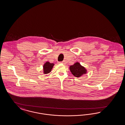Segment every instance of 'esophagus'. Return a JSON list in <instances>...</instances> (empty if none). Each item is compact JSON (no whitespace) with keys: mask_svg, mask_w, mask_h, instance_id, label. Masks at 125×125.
<instances>
[{"mask_svg":"<svg viewBox=\"0 0 125 125\" xmlns=\"http://www.w3.org/2000/svg\"><path fill=\"white\" fill-rule=\"evenodd\" d=\"M59 63H60V64H61V63H62V64H64L65 63V62H64V61H63V62H60Z\"/></svg>","mask_w":125,"mask_h":125,"instance_id":"esophagus-1","label":"esophagus"}]
</instances>
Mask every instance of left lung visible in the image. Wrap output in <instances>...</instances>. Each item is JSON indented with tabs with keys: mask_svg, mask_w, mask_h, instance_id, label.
Masks as SVG:
<instances>
[{
	"mask_svg": "<svg viewBox=\"0 0 125 125\" xmlns=\"http://www.w3.org/2000/svg\"><path fill=\"white\" fill-rule=\"evenodd\" d=\"M70 70L72 74L77 77H79L87 73L86 69L78 62H76L73 65L70 66Z\"/></svg>",
	"mask_w": 125,
	"mask_h": 125,
	"instance_id": "8db88e82",
	"label": "left lung"
}]
</instances>
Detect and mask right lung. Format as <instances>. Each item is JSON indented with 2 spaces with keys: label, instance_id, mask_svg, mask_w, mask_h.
Masks as SVG:
<instances>
[{
  "label": "right lung",
  "instance_id": "add662e5",
  "mask_svg": "<svg viewBox=\"0 0 125 125\" xmlns=\"http://www.w3.org/2000/svg\"><path fill=\"white\" fill-rule=\"evenodd\" d=\"M53 65L54 64L50 63L49 62H46L43 66L44 74H48L51 72Z\"/></svg>",
  "mask_w": 125,
  "mask_h": 125
}]
</instances>
